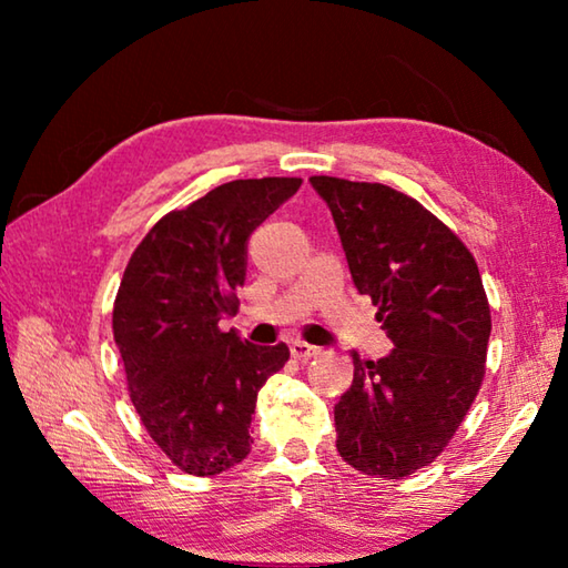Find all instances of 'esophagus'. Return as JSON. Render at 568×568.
Segmentation results:
<instances>
[{
	"label": "esophagus",
	"instance_id": "34e87169",
	"mask_svg": "<svg viewBox=\"0 0 568 568\" xmlns=\"http://www.w3.org/2000/svg\"><path fill=\"white\" fill-rule=\"evenodd\" d=\"M321 353V348H315V345H311V343H303V341H295L293 345H291V355L295 361H311V358H315V355Z\"/></svg>",
	"mask_w": 568,
	"mask_h": 568
}]
</instances>
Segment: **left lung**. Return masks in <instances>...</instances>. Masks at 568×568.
<instances>
[{
	"instance_id": "left-lung-1",
	"label": "left lung",
	"mask_w": 568,
	"mask_h": 568,
	"mask_svg": "<svg viewBox=\"0 0 568 568\" xmlns=\"http://www.w3.org/2000/svg\"><path fill=\"white\" fill-rule=\"evenodd\" d=\"M328 203L355 287L378 305L396 348L353 355L335 406V448L373 478L434 464L466 418L486 373L491 307L470 250L418 200L381 182L313 175Z\"/></svg>"
}]
</instances>
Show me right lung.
<instances>
[{
  "label": "right lung",
  "instance_id": "add662e5",
  "mask_svg": "<svg viewBox=\"0 0 568 568\" xmlns=\"http://www.w3.org/2000/svg\"><path fill=\"white\" fill-rule=\"evenodd\" d=\"M303 185L301 178L233 180L172 210L134 247L112 307L134 410L190 476H215L250 454L257 390L291 358L220 331L237 313L247 237Z\"/></svg>",
  "mask_w": 568,
  "mask_h": 568
}]
</instances>
